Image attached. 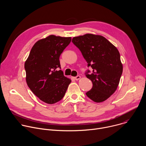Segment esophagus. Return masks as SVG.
I'll return each instance as SVG.
<instances>
[{
  "instance_id": "34e87169",
  "label": "esophagus",
  "mask_w": 146,
  "mask_h": 146,
  "mask_svg": "<svg viewBox=\"0 0 146 146\" xmlns=\"http://www.w3.org/2000/svg\"><path fill=\"white\" fill-rule=\"evenodd\" d=\"M76 80H79V79H80L81 78V76H76V77H73Z\"/></svg>"
}]
</instances>
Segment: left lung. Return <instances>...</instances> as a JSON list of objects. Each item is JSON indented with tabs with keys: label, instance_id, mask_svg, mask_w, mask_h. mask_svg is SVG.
<instances>
[{
	"label": "left lung",
	"instance_id": "obj_1",
	"mask_svg": "<svg viewBox=\"0 0 146 146\" xmlns=\"http://www.w3.org/2000/svg\"><path fill=\"white\" fill-rule=\"evenodd\" d=\"M72 41L93 70L91 74L89 70L86 73L93 84L87 96L96 103L106 100L116 91L122 73L118 50L105 37L98 35L74 37Z\"/></svg>",
	"mask_w": 146,
	"mask_h": 146
}]
</instances>
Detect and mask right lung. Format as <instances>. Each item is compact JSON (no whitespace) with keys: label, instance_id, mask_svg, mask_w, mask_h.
<instances>
[{"label":"right lung","instance_id":"1","mask_svg":"<svg viewBox=\"0 0 146 146\" xmlns=\"http://www.w3.org/2000/svg\"><path fill=\"white\" fill-rule=\"evenodd\" d=\"M70 37L50 35L40 39L32 47L25 62L26 81L39 99L54 104L64 98L71 80L64 75L59 56L70 44Z\"/></svg>","mask_w":146,"mask_h":146}]
</instances>
